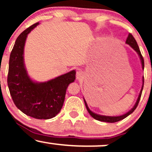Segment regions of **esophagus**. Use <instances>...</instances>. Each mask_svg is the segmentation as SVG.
<instances>
[{"mask_svg": "<svg viewBox=\"0 0 152 152\" xmlns=\"http://www.w3.org/2000/svg\"><path fill=\"white\" fill-rule=\"evenodd\" d=\"M83 76H84V74H83V72L82 71L79 70L76 72V78H77V79H81V78H83Z\"/></svg>", "mask_w": 152, "mask_h": 152, "instance_id": "esophagus-1", "label": "esophagus"}]
</instances>
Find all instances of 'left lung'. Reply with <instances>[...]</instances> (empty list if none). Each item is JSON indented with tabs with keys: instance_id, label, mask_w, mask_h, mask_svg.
Returning a JSON list of instances; mask_svg holds the SVG:
<instances>
[{
	"instance_id": "1",
	"label": "left lung",
	"mask_w": 152,
	"mask_h": 152,
	"mask_svg": "<svg viewBox=\"0 0 152 152\" xmlns=\"http://www.w3.org/2000/svg\"><path fill=\"white\" fill-rule=\"evenodd\" d=\"M126 44L129 45V46L132 47V48H133V49L135 50V51L138 53V55H139V58H140L141 63H142V69H144V58H143V57H142V53H141V51H140V50H139V46H138V44H137V41H136L135 38H134V36H132V35L131 34H129L128 37H127V38H126ZM142 81H143V83H142V89H141L140 93H139V96H138V99H137V102H136L135 104H134V106H133V108H132V109H131V110H129V111L128 112H126V114H123V115H121V116H104V115L97 114H96V113L93 112V111H91V110L89 109V108H88V105H87V103L86 102V100H85L84 98H83V100H84V103H85V105H86L87 111H88V113H89V114L92 116V117H93L94 118H95V119L98 120V121H104V122H109V123H114V122H117L118 121H121V120L124 119V118H125L126 117H127V116H128L129 115H130L131 114H132V113H133V111L136 109V108L137 107L138 104H139V100H140L141 96H142L143 87H144V77H143V78H142Z\"/></svg>"
}]
</instances>
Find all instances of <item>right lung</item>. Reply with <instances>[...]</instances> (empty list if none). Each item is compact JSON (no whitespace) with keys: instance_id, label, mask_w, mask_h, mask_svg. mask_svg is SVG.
Instances as JSON below:
<instances>
[{"instance_id":"obj_1","label":"right lung","mask_w":152,"mask_h":152,"mask_svg":"<svg viewBox=\"0 0 152 152\" xmlns=\"http://www.w3.org/2000/svg\"><path fill=\"white\" fill-rule=\"evenodd\" d=\"M38 24L26 29L15 41L10 55L8 86L15 105L23 113L38 119H49L60 112L67 87L76 79V71L45 82L31 79L24 64V46L28 34Z\"/></svg>"}]
</instances>
